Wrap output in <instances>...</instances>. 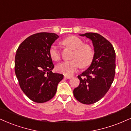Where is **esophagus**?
I'll return each mask as SVG.
<instances>
[{"label":"esophagus","instance_id":"1","mask_svg":"<svg viewBox=\"0 0 131 131\" xmlns=\"http://www.w3.org/2000/svg\"><path fill=\"white\" fill-rule=\"evenodd\" d=\"M64 78H65L68 79H70L72 78V76H68V75H64Z\"/></svg>","mask_w":131,"mask_h":131}]
</instances>
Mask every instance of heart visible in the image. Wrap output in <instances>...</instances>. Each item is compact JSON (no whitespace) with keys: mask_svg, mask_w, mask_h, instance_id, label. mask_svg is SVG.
<instances>
[{"mask_svg":"<svg viewBox=\"0 0 131 131\" xmlns=\"http://www.w3.org/2000/svg\"><path fill=\"white\" fill-rule=\"evenodd\" d=\"M63 44L74 50L72 60L65 61L57 66V70L66 75H71L79 68H84L90 65L94 57L93 50L90 46L83 44L82 40L75 36H71L63 41ZM49 53L53 60H59L60 58V51L57 46L53 45L50 47Z\"/></svg>","mask_w":131,"mask_h":131,"instance_id":"b5f03b06","label":"heart"}]
</instances>
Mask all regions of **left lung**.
Here are the masks:
<instances>
[{"instance_id":"8db88e82","label":"left lung","mask_w":131,"mask_h":131,"mask_svg":"<svg viewBox=\"0 0 131 131\" xmlns=\"http://www.w3.org/2000/svg\"><path fill=\"white\" fill-rule=\"evenodd\" d=\"M92 41L94 57L89 68L78 75L79 85L73 90L75 98L84 104H91L104 96L115 73V52L112 44L96 33L79 35Z\"/></svg>"}]
</instances>
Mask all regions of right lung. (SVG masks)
I'll list each match as a JSON object with an SVG mask.
<instances>
[{"label":"right lung","mask_w":131,"mask_h":131,"mask_svg":"<svg viewBox=\"0 0 131 131\" xmlns=\"http://www.w3.org/2000/svg\"><path fill=\"white\" fill-rule=\"evenodd\" d=\"M59 35L41 32L30 36L22 42L15 56V71L20 89L30 100L42 103L51 100L63 75L52 72L54 66L50 47Z\"/></svg>","instance_id":"add662e5"}]
</instances>
